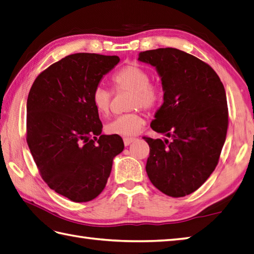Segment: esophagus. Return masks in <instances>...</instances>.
Returning <instances> with one entry per match:
<instances>
[{
    "mask_svg": "<svg viewBox=\"0 0 254 254\" xmlns=\"http://www.w3.org/2000/svg\"><path fill=\"white\" fill-rule=\"evenodd\" d=\"M134 141H135V137H123V142H124V145H126V146L130 145V144Z\"/></svg>",
    "mask_w": 254,
    "mask_h": 254,
    "instance_id": "obj_1",
    "label": "esophagus"
}]
</instances>
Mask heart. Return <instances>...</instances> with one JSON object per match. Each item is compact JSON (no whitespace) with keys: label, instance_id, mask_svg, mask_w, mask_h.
<instances>
[{"label":"heart","instance_id":"1","mask_svg":"<svg viewBox=\"0 0 254 254\" xmlns=\"http://www.w3.org/2000/svg\"><path fill=\"white\" fill-rule=\"evenodd\" d=\"M112 82L118 91H131L128 108L135 110L114 118L106 126V131L114 135H134L145 124V117L137 108H142L146 111L153 110L161 101V89L157 84L150 81V73L135 63L127 64L114 73ZM112 96V91L102 84L94 87L91 93V100L99 113L107 116L110 112Z\"/></svg>","mask_w":254,"mask_h":254}]
</instances>
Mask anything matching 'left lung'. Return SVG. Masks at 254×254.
Wrapping results in <instances>:
<instances>
[{
    "label": "left lung",
    "instance_id": "1",
    "mask_svg": "<svg viewBox=\"0 0 254 254\" xmlns=\"http://www.w3.org/2000/svg\"><path fill=\"white\" fill-rule=\"evenodd\" d=\"M138 61L162 78L164 103L151 127L170 137H143L150 145L147 176L167 196L190 195L219 162L229 123L225 87L209 64L180 49L146 51Z\"/></svg>",
    "mask_w": 254,
    "mask_h": 254
}]
</instances>
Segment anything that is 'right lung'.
<instances>
[{
  "label": "right lung",
  "instance_id": "right-lung-1",
  "mask_svg": "<svg viewBox=\"0 0 254 254\" xmlns=\"http://www.w3.org/2000/svg\"><path fill=\"white\" fill-rule=\"evenodd\" d=\"M118 56L78 53L51 64L29 90L26 141L44 182L74 202L94 199L106 187L121 136L103 135L91 93Z\"/></svg>",
  "mask_w": 254,
  "mask_h": 254
}]
</instances>
